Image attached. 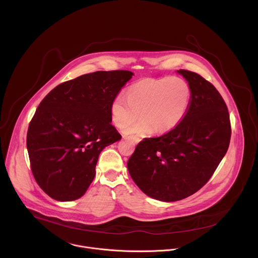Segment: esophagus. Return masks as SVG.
<instances>
[{
	"label": "esophagus",
	"mask_w": 258,
	"mask_h": 258,
	"mask_svg": "<svg viewBox=\"0 0 258 258\" xmlns=\"http://www.w3.org/2000/svg\"><path fill=\"white\" fill-rule=\"evenodd\" d=\"M131 140H132L135 144H137V143H139V142L141 141V138H139L138 136H132V137H131Z\"/></svg>",
	"instance_id": "obj_1"
}]
</instances>
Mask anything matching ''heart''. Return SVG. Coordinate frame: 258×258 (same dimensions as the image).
<instances>
[{
	"mask_svg": "<svg viewBox=\"0 0 258 258\" xmlns=\"http://www.w3.org/2000/svg\"><path fill=\"white\" fill-rule=\"evenodd\" d=\"M191 102L189 84L179 77L147 78L134 83L125 94L117 95L110 107L115 125L126 134L143 136L153 131L162 135L175 128L185 118Z\"/></svg>",
	"mask_w": 258,
	"mask_h": 258,
	"instance_id": "heart-1",
	"label": "heart"
}]
</instances>
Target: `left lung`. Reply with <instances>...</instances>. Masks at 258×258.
Listing matches in <instances>:
<instances>
[{
  "mask_svg": "<svg viewBox=\"0 0 258 258\" xmlns=\"http://www.w3.org/2000/svg\"><path fill=\"white\" fill-rule=\"evenodd\" d=\"M191 89L182 121L136 147L127 168L136 185L151 198L172 202L199 191L228 151L231 121L228 107L215 87L196 72L179 69Z\"/></svg>",
  "mask_w": 258,
  "mask_h": 258,
  "instance_id": "8db88e82",
  "label": "left lung"
}]
</instances>
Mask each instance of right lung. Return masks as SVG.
<instances>
[{
	"label": "right lung",
	"instance_id": "1",
	"mask_svg": "<svg viewBox=\"0 0 258 258\" xmlns=\"http://www.w3.org/2000/svg\"><path fill=\"white\" fill-rule=\"evenodd\" d=\"M134 73L96 71L54 88L40 103L26 137L30 168L57 201L81 198L93 181L99 154L121 139L110 107Z\"/></svg>",
	"mask_w": 258,
	"mask_h": 258
}]
</instances>
